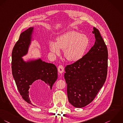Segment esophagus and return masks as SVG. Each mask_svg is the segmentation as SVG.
Returning a JSON list of instances; mask_svg holds the SVG:
<instances>
[{
    "instance_id": "34e87169",
    "label": "esophagus",
    "mask_w": 123,
    "mask_h": 123,
    "mask_svg": "<svg viewBox=\"0 0 123 123\" xmlns=\"http://www.w3.org/2000/svg\"><path fill=\"white\" fill-rule=\"evenodd\" d=\"M58 71L60 73H62L64 71V68L62 65H59L58 68Z\"/></svg>"
}]
</instances>
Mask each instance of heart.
Segmentation results:
<instances>
[{"mask_svg":"<svg viewBox=\"0 0 123 123\" xmlns=\"http://www.w3.org/2000/svg\"><path fill=\"white\" fill-rule=\"evenodd\" d=\"M89 42V39L86 35L71 31L58 37L56 43L51 42L49 48L50 51L56 55H60V49L65 51L64 55L68 60L76 62L83 56Z\"/></svg>","mask_w":123,"mask_h":123,"instance_id":"obj_1","label":"heart"}]
</instances>
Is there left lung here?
Instances as JSON below:
<instances>
[{"mask_svg":"<svg viewBox=\"0 0 123 123\" xmlns=\"http://www.w3.org/2000/svg\"><path fill=\"white\" fill-rule=\"evenodd\" d=\"M95 42L80 59L65 67L69 102L75 107L90 104L103 86L107 77L108 50L99 31L93 27Z\"/></svg>","mask_w":123,"mask_h":123,"instance_id":"obj_1","label":"left lung"}]
</instances>
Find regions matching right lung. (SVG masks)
I'll return each instance as SVG.
<instances>
[{
	"label": "right lung",
	"mask_w": 123,
	"mask_h": 123,
	"mask_svg": "<svg viewBox=\"0 0 123 123\" xmlns=\"http://www.w3.org/2000/svg\"><path fill=\"white\" fill-rule=\"evenodd\" d=\"M33 29L29 28L20 34L12 50L11 62L12 75L18 90L23 99L31 105L29 90L33 82L43 81L51 90L57 79V69L54 64L41 59L25 62L21 58L28 52Z\"/></svg>",
	"instance_id": "right-lung-1"
}]
</instances>
